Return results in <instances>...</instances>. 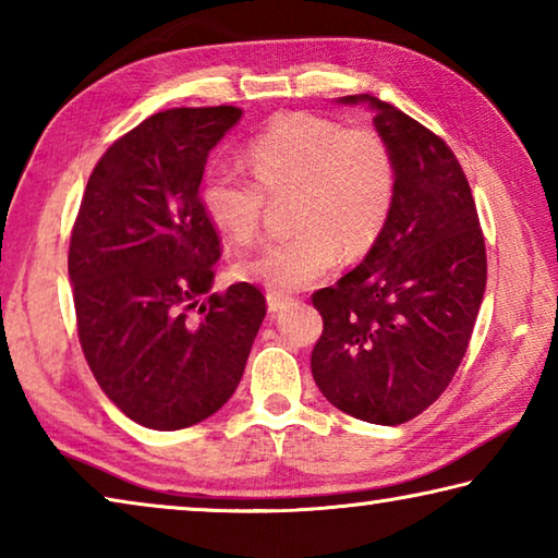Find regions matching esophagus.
Listing matches in <instances>:
<instances>
[{
    "mask_svg": "<svg viewBox=\"0 0 558 558\" xmlns=\"http://www.w3.org/2000/svg\"><path fill=\"white\" fill-rule=\"evenodd\" d=\"M266 300H268L270 313H280V310H286L288 305H292V298L282 295V292H268Z\"/></svg>",
    "mask_w": 558,
    "mask_h": 558,
    "instance_id": "obj_1",
    "label": "esophagus"
}]
</instances>
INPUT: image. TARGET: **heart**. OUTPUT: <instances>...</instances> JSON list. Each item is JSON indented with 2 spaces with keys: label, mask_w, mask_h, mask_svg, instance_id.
Masks as SVG:
<instances>
[{
  "label": "heart",
  "mask_w": 558,
  "mask_h": 558,
  "mask_svg": "<svg viewBox=\"0 0 558 558\" xmlns=\"http://www.w3.org/2000/svg\"><path fill=\"white\" fill-rule=\"evenodd\" d=\"M253 177L229 162L204 169L199 199L209 221L235 241L258 233L268 194L295 189L288 239L243 258L235 272L270 292H295L327 276L339 256L379 241L396 199V162L381 132L310 112L278 116L245 147Z\"/></svg>",
  "instance_id": "1"
}]
</instances>
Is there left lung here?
I'll use <instances>...</instances> for the list:
<instances>
[{
	"mask_svg": "<svg viewBox=\"0 0 558 558\" xmlns=\"http://www.w3.org/2000/svg\"><path fill=\"white\" fill-rule=\"evenodd\" d=\"M366 102L396 162V199L354 270L313 295L323 337L310 356L325 399L359 421L399 426L448 389L487 282L485 235L452 149L391 102Z\"/></svg>",
	"mask_w": 558,
	"mask_h": 558,
	"instance_id": "8db88e82",
	"label": "left lung"
}]
</instances>
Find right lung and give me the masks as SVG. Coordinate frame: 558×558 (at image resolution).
<instances>
[{
  "label": "right lung",
  "instance_id": "obj_1",
  "mask_svg": "<svg viewBox=\"0 0 558 558\" xmlns=\"http://www.w3.org/2000/svg\"><path fill=\"white\" fill-rule=\"evenodd\" d=\"M241 116L233 106L155 112L98 159L75 216L69 278L83 354L108 399L145 428H189L219 411L266 317L251 282L202 300L221 241L199 184Z\"/></svg>",
  "mask_w": 558,
  "mask_h": 558
}]
</instances>
